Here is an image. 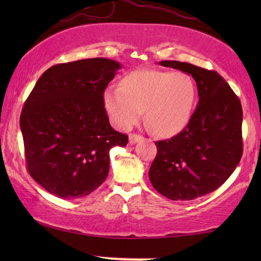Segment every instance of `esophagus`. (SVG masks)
<instances>
[{
  "label": "esophagus",
  "instance_id": "34e87169",
  "mask_svg": "<svg viewBox=\"0 0 261 261\" xmlns=\"http://www.w3.org/2000/svg\"><path fill=\"white\" fill-rule=\"evenodd\" d=\"M142 139L144 138H142L140 134H130L129 135V144L133 145V144H135V142L142 140Z\"/></svg>",
  "mask_w": 261,
  "mask_h": 261
}]
</instances>
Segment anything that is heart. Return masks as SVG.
<instances>
[{
  "label": "heart",
  "instance_id": "1",
  "mask_svg": "<svg viewBox=\"0 0 261 261\" xmlns=\"http://www.w3.org/2000/svg\"><path fill=\"white\" fill-rule=\"evenodd\" d=\"M196 99V84L184 72L137 70L126 74L121 87L105 91L103 103L114 126L128 129L145 119L158 137H173L190 121Z\"/></svg>",
  "mask_w": 261,
  "mask_h": 261
}]
</instances>
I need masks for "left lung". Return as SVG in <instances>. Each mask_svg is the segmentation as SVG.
Instances as JSON below:
<instances>
[{"label":"left lung","mask_w":261,"mask_h":261,"mask_svg":"<svg viewBox=\"0 0 261 261\" xmlns=\"http://www.w3.org/2000/svg\"><path fill=\"white\" fill-rule=\"evenodd\" d=\"M159 64L191 74L199 99L180 133L155 141L156 155L148 177L160 195L190 201L220 188L240 162L241 102L216 71L176 60Z\"/></svg>","instance_id":"obj_1"}]
</instances>
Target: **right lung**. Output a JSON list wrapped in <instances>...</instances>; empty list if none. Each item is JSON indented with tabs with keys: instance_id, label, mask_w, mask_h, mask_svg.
<instances>
[{
	"instance_id": "1",
	"label": "right lung",
	"mask_w": 261,
	"mask_h": 261,
	"mask_svg": "<svg viewBox=\"0 0 261 261\" xmlns=\"http://www.w3.org/2000/svg\"><path fill=\"white\" fill-rule=\"evenodd\" d=\"M121 65L91 58L57 64L24 102L20 128L31 177L58 197L96 190L109 172V151L128 137L110 126L103 94Z\"/></svg>"
}]
</instances>
